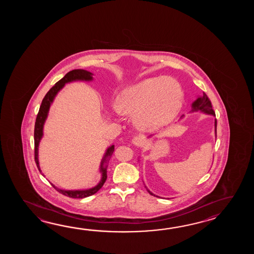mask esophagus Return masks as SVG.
<instances>
[{"instance_id":"1","label":"esophagus","mask_w":254,"mask_h":254,"mask_svg":"<svg viewBox=\"0 0 254 254\" xmlns=\"http://www.w3.org/2000/svg\"><path fill=\"white\" fill-rule=\"evenodd\" d=\"M131 142L137 147H141V146L144 145L145 143V137L143 135H138V136H135L132 138Z\"/></svg>"}]
</instances>
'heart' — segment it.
<instances>
[{"label":"heart","instance_id":"1","mask_svg":"<svg viewBox=\"0 0 254 254\" xmlns=\"http://www.w3.org/2000/svg\"><path fill=\"white\" fill-rule=\"evenodd\" d=\"M184 92L178 81L156 76L126 89L119 99L125 114L136 115L140 129L152 130L171 124L183 105Z\"/></svg>","mask_w":254,"mask_h":254}]
</instances>
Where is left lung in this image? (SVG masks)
<instances>
[{
	"mask_svg": "<svg viewBox=\"0 0 254 254\" xmlns=\"http://www.w3.org/2000/svg\"><path fill=\"white\" fill-rule=\"evenodd\" d=\"M197 111H201V112H203L205 114L215 115V113H214V111L212 109L211 101H210L209 97L206 95L205 92H203L202 97L198 98L194 103H192V111L191 112H197ZM216 128H217V121H215V131ZM147 190H148V192L150 194L154 195L153 193H151L149 190L147 189Z\"/></svg>",
	"mask_w": 254,
	"mask_h": 254,
	"instance_id": "obj_1",
	"label": "left lung"
}]
</instances>
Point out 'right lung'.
<instances>
[{"label": "right lung", "instance_id": "right-lung-1", "mask_svg": "<svg viewBox=\"0 0 254 254\" xmlns=\"http://www.w3.org/2000/svg\"><path fill=\"white\" fill-rule=\"evenodd\" d=\"M75 80H84V81H91L92 80V73L87 71L85 70H81V69H77V70H72L69 71L66 75L61 79L59 81H57L54 86L52 87L49 92L46 93V95L43 98L42 104L40 106L36 121H35V125H34V160L36 162V165L39 169V171L41 172V169L39 166L38 162V146L40 140L43 137V124L45 122V120L47 118V114H48L49 109L51 103H53L55 95L57 94V92L64 86L66 82L69 81H75ZM114 151V145H112L106 151L105 155L103 157L102 164H101V173H103V177L102 181L99 183L97 186H95L94 188L90 190H60L56 188L54 185H53L54 189L57 191H59L60 193L65 195L67 197L70 198H77V199H82L88 196H91L94 193H96L99 190L101 189L103 186V184L105 183L106 179H107V165L104 163L108 162L109 158L113 155Z\"/></svg>", "mask_w": 254, "mask_h": 254}]
</instances>
